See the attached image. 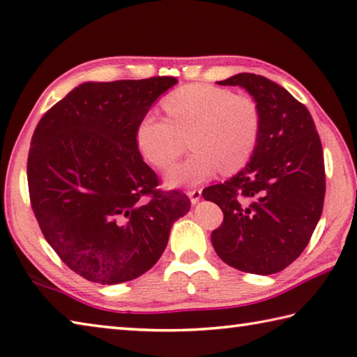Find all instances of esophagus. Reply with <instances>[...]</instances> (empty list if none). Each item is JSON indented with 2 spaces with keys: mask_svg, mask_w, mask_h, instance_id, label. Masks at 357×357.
I'll return each mask as SVG.
<instances>
[{
  "mask_svg": "<svg viewBox=\"0 0 357 357\" xmlns=\"http://www.w3.org/2000/svg\"><path fill=\"white\" fill-rule=\"evenodd\" d=\"M187 195H189V198H190V203H192V204H197L198 201L201 199V190H199V189L189 190V192H187Z\"/></svg>",
  "mask_w": 357,
  "mask_h": 357,
  "instance_id": "34e87169",
  "label": "esophagus"
}]
</instances>
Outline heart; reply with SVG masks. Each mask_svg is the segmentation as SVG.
Segmentation results:
<instances>
[{
	"mask_svg": "<svg viewBox=\"0 0 357 357\" xmlns=\"http://www.w3.org/2000/svg\"><path fill=\"white\" fill-rule=\"evenodd\" d=\"M167 119L145 114L135 126V146L148 164L167 170L189 137L192 154L167 174L173 187L198 185L220 170L234 173L255 151L261 112L250 95L211 84H190L162 102Z\"/></svg>",
	"mask_w": 357,
	"mask_h": 357,
	"instance_id": "obj_1",
	"label": "heart"
}]
</instances>
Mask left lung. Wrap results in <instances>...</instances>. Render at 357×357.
<instances>
[{
    "label": "left lung",
    "instance_id": "8db88e82",
    "mask_svg": "<svg viewBox=\"0 0 357 357\" xmlns=\"http://www.w3.org/2000/svg\"><path fill=\"white\" fill-rule=\"evenodd\" d=\"M218 84L248 90L261 129L246 167L203 193L223 211L211 241L231 267L278 273L304 251L321 217L326 184L319 132L306 106L267 77L238 73Z\"/></svg>",
    "mask_w": 357,
    "mask_h": 357
}]
</instances>
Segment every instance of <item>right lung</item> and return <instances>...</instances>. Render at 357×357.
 Here are the masks:
<instances>
[{
	"label": "right lung",
	"mask_w": 357,
	"mask_h": 357,
	"mask_svg": "<svg viewBox=\"0 0 357 357\" xmlns=\"http://www.w3.org/2000/svg\"><path fill=\"white\" fill-rule=\"evenodd\" d=\"M173 76L84 82L38 121L28 156L32 211L62 262L105 286L135 280L164 252L190 201L162 192L134 132Z\"/></svg>",
	"instance_id": "obj_1"
}]
</instances>
